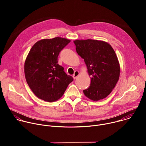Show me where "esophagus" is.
<instances>
[{
  "mask_svg": "<svg viewBox=\"0 0 146 146\" xmlns=\"http://www.w3.org/2000/svg\"><path fill=\"white\" fill-rule=\"evenodd\" d=\"M79 74H80L79 72H78V71H77V70H76V71H75V72H74V74H73V78H74V79H76V78L79 76Z\"/></svg>",
  "mask_w": 146,
  "mask_h": 146,
  "instance_id": "1",
  "label": "esophagus"
}]
</instances>
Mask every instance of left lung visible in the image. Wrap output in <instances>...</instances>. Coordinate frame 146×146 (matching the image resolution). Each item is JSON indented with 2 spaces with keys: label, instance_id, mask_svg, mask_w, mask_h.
<instances>
[{
  "label": "left lung",
  "instance_id": "1",
  "mask_svg": "<svg viewBox=\"0 0 146 146\" xmlns=\"http://www.w3.org/2000/svg\"><path fill=\"white\" fill-rule=\"evenodd\" d=\"M77 54L83 59L91 76V84L83 90L89 99L98 101L106 98L118 81L120 66L114 50L107 42L92 39L76 40Z\"/></svg>",
  "mask_w": 146,
  "mask_h": 146
}]
</instances>
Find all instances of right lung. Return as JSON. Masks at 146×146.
Returning <instances> with one entry per match:
<instances>
[{
	"instance_id": "obj_1",
	"label": "right lung",
	"mask_w": 146,
	"mask_h": 146,
	"mask_svg": "<svg viewBox=\"0 0 146 146\" xmlns=\"http://www.w3.org/2000/svg\"><path fill=\"white\" fill-rule=\"evenodd\" d=\"M70 40L62 37L38 41L31 49L25 62L24 72L28 84L34 94L52 102L64 95L73 81L58 64L59 52Z\"/></svg>"
}]
</instances>
